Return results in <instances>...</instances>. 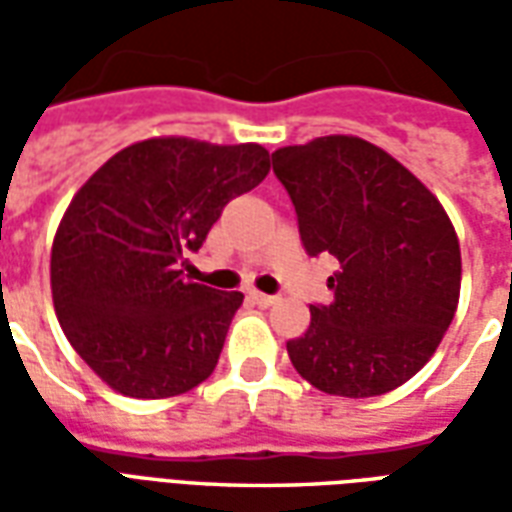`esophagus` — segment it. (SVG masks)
I'll use <instances>...</instances> for the list:
<instances>
[{"mask_svg":"<svg viewBox=\"0 0 512 512\" xmlns=\"http://www.w3.org/2000/svg\"><path fill=\"white\" fill-rule=\"evenodd\" d=\"M249 301L257 304V307H271L277 299H274V296H268V293H257V290H252V293H249Z\"/></svg>","mask_w":512,"mask_h":512,"instance_id":"1","label":"esophagus"}]
</instances>
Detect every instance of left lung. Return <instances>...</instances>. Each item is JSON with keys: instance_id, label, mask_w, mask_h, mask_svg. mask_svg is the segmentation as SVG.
I'll list each match as a JSON object with an SVG mask.
<instances>
[{"instance_id": "1", "label": "left lung", "mask_w": 512, "mask_h": 512, "mask_svg": "<svg viewBox=\"0 0 512 512\" xmlns=\"http://www.w3.org/2000/svg\"><path fill=\"white\" fill-rule=\"evenodd\" d=\"M310 255L329 252L332 304H310L288 356L326 395L376 397L417 376L450 329L461 246L436 194L359 136H318L271 153Z\"/></svg>"}]
</instances>
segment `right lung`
<instances>
[{"label":"right lung","instance_id":"add662e5","mask_svg":"<svg viewBox=\"0 0 512 512\" xmlns=\"http://www.w3.org/2000/svg\"><path fill=\"white\" fill-rule=\"evenodd\" d=\"M268 169L255 142L153 136L73 194L51 244V299L73 351L106 386L161 400L211 376L244 293L183 279L178 260Z\"/></svg>","mask_w":512,"mask_h":512}]
</instances>
